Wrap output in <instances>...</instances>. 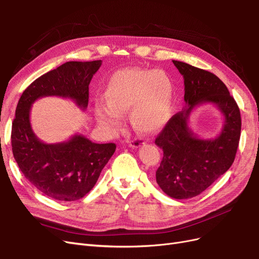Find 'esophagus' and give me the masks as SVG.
Instances as JSON below:
<instances>
[{
	"instance_id": "obj_1",
	"label": "esophagus",
	"mask_w": 259,
	"mask_h": 259,
	"mask_svg": "<svg viewBox=\"0 0 259 259\" xmlns=\"http://www.w3.org/2000/svg\"><path fill=\"white\" fill-rule=\"evenodd\" d=\"M142 144H144V141H142V139H140V138H135L128 142L130 147H132V148H139Z\"/></svg>"
}]
</instances>
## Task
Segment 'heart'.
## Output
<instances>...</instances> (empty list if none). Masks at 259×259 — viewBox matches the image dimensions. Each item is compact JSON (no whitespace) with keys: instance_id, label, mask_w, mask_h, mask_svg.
<instances>
[{"instance_id":"obj_1","label":"heart","mask_w":259,"mask_h":259,"mask_svg":"<svg viewBox=\"0 0 259 259\" xmlns=\"http://www.w3.org/2000/svg\"><path fill=\"white\" fill-rule=\"evenodd\" d=\"M106 105L95 106L96 119L109 131L121 125L120 113L128 111L132 126L142 134L162 130L170 117L174 84L163 70L130 67L115 72L106 84Z\"/></svg>"}]
</instances>
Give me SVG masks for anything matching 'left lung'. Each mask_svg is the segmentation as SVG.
<instances>
[{
  "label": "left lung",
  "instance_id": "8db88e82",
  "mask_svg": "<svg viewBox=\"0 0 259 259\" xmlns=\"http://www.w3.org/2000/svg\"><path fill=\"white\" fill-rule=\"evenodd\" d=\"M184 79L185 108L172 115L155 145L164 156L156 170V182L175 199H189L201 194L233 165L241 133L239 107L222 80L208 70L172 60ZM213 103L225 117V125L213 140H201L188 127L191 110Z\"/></svg>",
  "mask_w": 259,
  "mask_h": 259
}]
</instances>
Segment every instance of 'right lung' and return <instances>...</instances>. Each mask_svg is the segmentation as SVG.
<instances>
[{
    "label": "right lung",
    "mask_w": 259,
    "mask_h": 259,
    "mask_svg": "<svg viewBox=\"0 0 259 259\" xmlns=\"http://www.w3.org/2000/svg\"><path fill=\"white\" fill-rule=\"evenodd\" d=\"M101 65V60L66 62L34 80L18 102L12 126L13 154L23 176L49 198H82L93 189L117 147L95 144L79 134L64 142L45 144L31 126L32 104L40 97L61 96L85 110L89 84Z\"/></svg>",
    "instance_id": "1"
}]
</instances>
